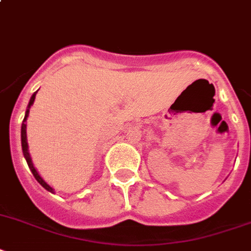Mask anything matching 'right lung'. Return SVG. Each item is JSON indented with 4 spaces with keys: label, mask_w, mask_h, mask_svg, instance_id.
<instances>
[{
    "label": "right lung",
    "mask_w": 251,
    "mask_h": 251,
    "mask_svg": "<svg viewBox=\"0 0 251 251\" xmlns=\"http://www.w3.org/2000/svg\"><path fill=\"white\" fill-rule=\"evenodd\" d=\"M38 92V91H37ZM37 92H34L32 95V97H30V100H29V103L28 106H26V110H25V117H24V121H23V124H22V149H23V154H24V158H25L26 163H28V167L29 169L32 171L33 176H34V178H36L37 181H38V183L42 187H45L47 190V191L52 192V194H55V190H53L51 186L47 183L45 179H43L41 176H39V173L37 172V169L34 168V165H33V161H32V158H30V154H29V150H28V141H26V119H28V115H29V109H30V106L33 105V102H34V99H36V95Z\"/></svg>",
    "instance_id": "add662e5"
}]
</instances>
